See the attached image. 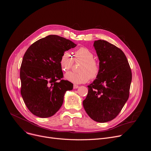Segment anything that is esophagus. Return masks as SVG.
Here are the masks:
<instances>
[{
	"label": "esophagus",
	"mask_w": 151,
	"mask_h": 151,
	"mask_svg": "<svg viewBox=\"0 0 151 151\" xmlns=\"http://www.w3.org/2000/svg\"><path fill=\"white\" fill-rule=\"evenodd\" d=\"M79 88V86H78V85H76V84H74V85H73V88H74V89H76V88Z\"/></svg>",
	"instance_id": "obj_1"
}]
</instances>
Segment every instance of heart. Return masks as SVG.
Here are the masks:
<instances>
[{
  "label": "heart",
  "instance_id": "b5f03b06",
  "mask_svg": "<svg viewBox=\"0 0 151 151\" xmlns=\"http://www.w3.org/2000/svg\"><path fill=\"white\" fill-rule=\"evenodd\" d=\"M74 61H82L79 72H69L65 75L68 81L77 84L87 82L90 79L97 78L100 73V65L94 59L93 51L86 47H80L74 51ZM60 66L64 72L71 69L73 60L69 52H64L60 58Z\"/></svg>",
  "mask_w": 151,
  "mask_h": 151
}]
</instances>
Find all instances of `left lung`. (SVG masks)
<instances>
[{"mask_svg":"<svg viewBox=\"0 0 151 151\" xmlns=\"http://www.w3.org/2000/svg\"><path fill=\"white\" fill-rule=\"evenodd\" d=\"M94 47L100 60V73L88 85L83 106L92 119L106 122L115 118L127 101L132 73L121 49L104 40L94 41Z\"/></svg>","mask_w":151,"mask_h":151,"instance_id":"1","label":"left lung"}]
</instances>
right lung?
<instances>
[{"instance_id": "1", "label": "right lung", "mask_w": 151, "mask_h": 151, "mask_svg": "<svg viewBox=\"0 0 151 151\" xmlns=\"http://www.w3.org/2000/svg\"><path fill=\"white\" fill-rule=\"evenodd\" d=\"M69 39L49 35L34 42L26 51L20 68L21 94L28 109L40 118L54 115L73 83L62 79L60 58L76 47Z\"/></svg>"}]
</instances>
